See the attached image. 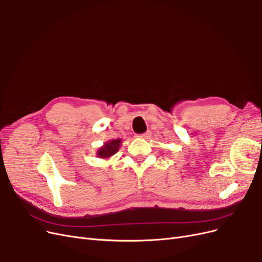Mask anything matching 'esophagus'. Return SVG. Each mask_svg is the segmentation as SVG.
I'll list each match as a JSON object with an SVG mask.
<instances>
[{
    "mask_svg": "<svg viewBox=\"0 0 262 262\" xmlns=\"http://www.w3.org/2000/svg\"><path fill=\"white\" fill-rule=\"evenodd\" d=\"M150 136H152V134H150V131H146V132L142 133V134H138L137 137L138 138H142V139H149Z\"/></svg>",
    "mask_w": 262,
    "mask_h": 262,
    "instance_id": "esophagus-1",
    "label": "esophagus"
}]
</instances>
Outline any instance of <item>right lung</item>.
Returning <instances> with one entry per match:
<instances>
[{
	"label": "right lung",
	"instance_id": "obj_1",
	"mask_svg": "<svg viewBox=\"0 0 262 262\" xmlns=\"http://www.w3.org/2000/svg\"><path fill=\"white\" fill-rule=\"evenodd\" d=\"M120 143H121V140H113L108 142V143L105 144L104 147H101L98 150V156L101 158H107L116 154L119 147H120Z\"/></svg>",
	"mask_w": 262,
	"mask_h": 262
}]
</instances>
